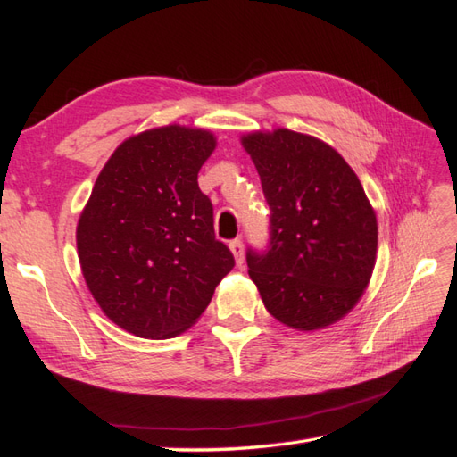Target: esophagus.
I'll list each match as a JSON object with an SVG mask.
<instances>
[{
	"instance_id": "34e87169",
	"label": "esophagus",
	"mask_w": 457,
	"mask_h": 457,
	"mask_svg": "<svg viewBox=\"0 0 457 457\" xmlns=\"http://www.w3.org/2000/svg\"><path fill=\"white\" fill-rule=\"evenodd\" d=\"M229 251H231V253H234V259H236L237 265L244 263V244H241V239L231 241Z\"/></svg>"
}]
</instances>
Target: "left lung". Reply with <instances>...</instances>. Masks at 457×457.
<instances>
[{"mask_svg": "<svg viewBox=\"0 0 457 457\" xmlns=\"http://www.w3.org/2000/svg\"><path fill=\"white\" fill-rule=\"evenodd\" d=\"M270 206V244L247 251L269 314L298 332L342 320L363 296L377 259V216L334 147L285 128L241 137Z\"/></svg>", "mask_w": 457, "mask_h": 457, "instance_id": "left-lung-1", "label": "left lung"}]
</instances>
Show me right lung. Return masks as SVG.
<instances>
[{
	"label": "right lung",
	"mask_w": 457,
	"mask_h": 457,
	"mask_svg": "<svg viewBox=\"0 0 457 457\" xmlns=\"http://www.w3.org/2000/svg\"><path fill=\"white\" fill-rule=\"evenodd\" d=\"M213 149L208 129L162 125L125 139L96 179L76 247L94 300L125 332L147 339L187 332L234 269L198 188Z\"/></svg>",
	"instance_id": "obj_1"
}]
</instances>
